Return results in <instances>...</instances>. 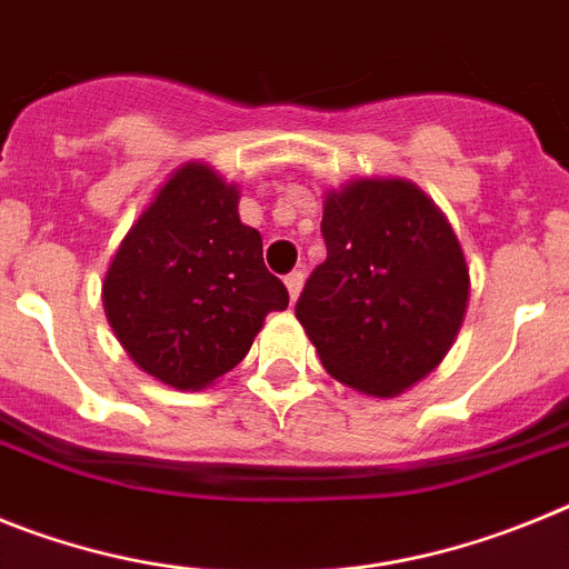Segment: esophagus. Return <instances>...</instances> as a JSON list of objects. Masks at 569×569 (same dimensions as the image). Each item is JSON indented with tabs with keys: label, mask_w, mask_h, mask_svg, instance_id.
I'll list each match as a JSON object with an SVG mask.
<instances>
[{
	"label": "esophagus",
	"mask_w": 569,
	"mask_h": 569,
	"mask_svg": "<svg viewBox=\"0 0 569 569\" xmlns=\"http://www.w3.org/2000/svg\"><path fill=\"white\" fill-rule=\"evenodd\" d=\"M284 284H288V293H290V299H299V293H301V288H305V273H301V270H293V273H288L284 276Z\"/></svg>",
	"instance_id": "1"
}]
</instances>
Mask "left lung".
Segmentation results:
<instances>
[{
	"instance_id": "obj_1",
	"label": "left lung",
	"mask_w": 569,
	"mask_h": 569,
	"mask_svg": "<svg viewBox=\"0 0 569 569\" xmlns=\"http://www.w3.org/2000/svg\"><path fill=\"white\" fill-rule=\"evenodd\" d=\"M328 259L296 319L321 365L367 396H399L439 367L465 321L470 270L453 228L405 179H356L325 196Z\"/></svg>"
}]
</instances>
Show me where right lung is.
Returning <instances> with one entry per match:
<instances>
[{
    "label": "right lung",
    "instance_id": "1",
    "mask_svg": "<svg viewBox=\"0 0 569 569\" xmlns=\"http://www.w3.org/2000/svg\"><path fill=\"white\" fill-rule=\"evenodd\" d=\"M116 339L144 373L202 390L233 370L288 288L264 268L261 236L241 224L239 188L188 162L170 176L102 281Z\"/></svg>",
    "mask_w": 569,
    "mask_h": 569
}]
</instances>
